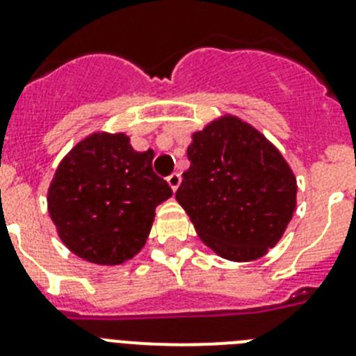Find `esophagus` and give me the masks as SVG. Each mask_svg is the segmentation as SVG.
Segmentation results:
<instances>
[{"label":"esophagus","instance_id":"1","mask_svg":"<svg viewBox=\"0 0 356 356\" xmlns=\"http://www.w3.org/2000/svg\"><path fill=\"white\" fill-rule=\"evenodd\" d=\"M168 184L172 191H176V188L180 187V184H181V176L178 175V172H172V175L168 178Z\"/></svg>","mask_w":356,"mask_h":356}]
</instances>
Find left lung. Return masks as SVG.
<instances>
[{"label": "left lung", "instance_id": "obj_1", "mask_svg": "<svg viewBox=\"0 0 356 356\" xmlns=\"http://www.w3.org/2000/svg\"><path fill=\"white\" fill-rule=\"evenodd\" d=\"M187 156L176 201L203 244L232 262H253L275 248L298 194L278 147L250 122L225 114L194 131Z\"/></svg>", "mask_w": 356, "mask_h": 356}]
</instances>
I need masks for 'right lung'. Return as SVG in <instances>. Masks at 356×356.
I'll use <instances>...</instances> for the list:
<instances>
[{"instance_id": "right-lung-1", "label": "right lung", "mask_w": 356, "mask_h": 356, "mask_svg": "<svg viewBox=\"0 0 356 356\" xmlns=\"http://www.w3.org/2000/svg\"><path fill=\"white\" fill-rule=\"evenodd\" d=\"M153 151H135L122 131H92L60 160L48 212L71 253L97 266L128 262L146 244L155 209L172 196L151 168Z\"/></svg>"}]
</instances>
